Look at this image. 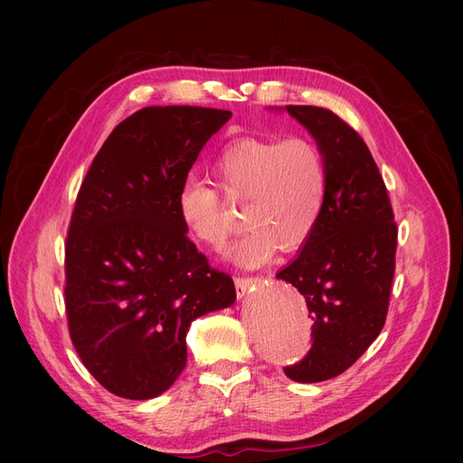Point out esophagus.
Instances as JSON below:
<instances>
[{"label":"esophagus","instance_id":"obj_1","mask_svg":"<svg viewBox=\"0 0 463 463\" xmlns=\"http://www.w3.org/2000/svg\"><path fill=\"white\" fill-rule=\"evenodd\" d=\"M257 282H260L259 278L255 276H235V289H237V296H245V293L253 288Z\"/></svg>","mask_w":463,"mask_h":463}]
</instances>
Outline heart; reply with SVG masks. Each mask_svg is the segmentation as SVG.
<instances>
[{"label":"heart","instance_id":"heart-1","mask_svg":"<svg viewBox=\"0 0 463 463\" xmlns=\"http://www.w3.org/2000/svg\"><path fill=\"white\" fill-rule=\"evenodd\" d=\"M216 184L232 203H243L245 233L230 249L243 266L269 262L279 245L299 249L313 235L328 197V160L305 137L240 138L214 162ZM181 223L194 241L222 249L230 235V216L220 191L187 179L177 193Z\"/></svg>","mask_w":463,"mask_h":463}]
</instances>
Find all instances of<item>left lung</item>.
Segmentation results:
<instances>
[{
  "label": "left lung",
  "mask_w": 463,
  "mask_h": 463,
  "mask_svg": "<svg viewBox=\"0 0 463 463\" xmlns=\"http://www.w3.org/2000/svg\"><path fill=\"white\" fill-rule=\"evenodd\" d=\"M328 160V197L298 259L276 278L307 301L311 349L284 367L296 383L347 371L381 334L396 270L398 226L384 179L361 135L326 108L286 106Z\"/></svg>",
  "instance_id": "1"
}]
</instances>
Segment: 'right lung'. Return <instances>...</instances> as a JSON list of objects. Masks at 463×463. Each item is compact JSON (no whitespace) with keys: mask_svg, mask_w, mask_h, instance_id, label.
Here are the masks:
<instances>
[{"mask_svg":"<svg viewBox=\"0 0 463 463\" xmlns=\"http://www.w3.org/2000/svg\"><path fill=\"white\" fill-rule=\"evenodd\" d=\"M228 109L150 106L94 156L65 240V315L82 365L108 392L150 400L185 369L191 322L235 301L230 274L187 237L177 193Z\"/></svg>","mask_w":463,"mask_h":463,"instance_id":"add662e5","label":"right lung"}]
</instances>
